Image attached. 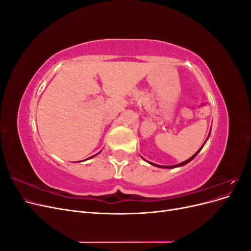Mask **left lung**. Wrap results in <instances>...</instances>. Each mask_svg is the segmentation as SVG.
I'll use <instances>...</instances> for the list:
<instances>
[{"mask_svg":"<svg viewBox=\"0 0 251 251\" xmlns=\"http://www.w3.org/2000/svg\"><path fill=\"white\" fill-rule=\"evenodd\" d=\"M208 138V137H207ZM207 140V139H206ZM206 140H205V142H206ZM205 142H204V144H205ZM204 144H203V146H204ZM202 146V147H203ZM202 147L199 149V151H196V154H194L191 158H189V159H187V160H185V161H183V162H181V163H179V164H176V165H170V166H163V165H159V164H154V163H151V162H149L150 164H151V165H154V166H157V168H162V169H175V168H179V166H183V165H185V164H187L189 161H192L193 160V159L197 156V155H198V153H199V151H201V149H202ZM147 161V160H146Z\"/></svg>","mask_w":251,"mask_h":251,"instance_id":"8db88e82","label":"left lung"}]
</instances>
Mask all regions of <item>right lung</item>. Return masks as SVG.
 Instances as JSON below:
<instances>
[{
    "instance_id": "1",
    "label": "right lung",
    "mask_w": 251,
    "mask_h": 251,
    "mask_svg": "<svg viewBox=\"0 0 251 251\" xmlns=\"http://www.w3.org/2000/svg\"><path fill=\"white\" fill-rule=\"evenodd\" d=\"M96 155H97V154H96ZM96 155H94V156H96ZM94 156H92V157H90V158H93ZM90 158H88V159H90ZM86 160H87V159H86Z\"/></svg>"
}]
</instances>
